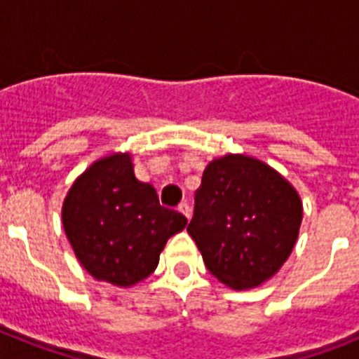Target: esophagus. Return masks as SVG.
<instances>
[{
	"label": "esophagus",
	"mask_w": 359,
	"mask_h": 359,
	"mask_svg": "<svg viewBox=\"0 0 359 359\" xmlns=\"http://www.w3.org/2000/svg\"><path fill=\"white\" fill-rule=\"evenodd\" d=\"M177 210L182 212L183 215H185L187 219H190V214H192V210H190V207H189V203L187 201H183V203H180V207H177Z\"/></svg>",
	"instance_id": "esophagus-1"
}]
</instances>
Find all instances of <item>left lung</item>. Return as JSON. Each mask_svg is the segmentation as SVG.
I'll list each match as a JSON object with an SVG mask.
<instances>
[{
	"instance_id": "1",
	"label": "left lung",
	"mask_w": 359,
	"mask_h": 359,
	"mask_svg": "<svg viewBox=\"0 0 359 359\" xmlns=\"http://www.w3.org/2000/svg\"><path fill=\"white\" fill-rule=\"evenodd\" d=\"M187 226L208 271L231 290H252L287 261L302 223L294 187L246 154L215 158L196 190Z\"/></svg>"
}]
</instances>
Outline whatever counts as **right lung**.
I'll return each instance as SVG.
<instances>
[{
  "instance_id": "right-lung-1",
  "label": "right lung",
  "mask_w": 359,
  "mask_h": 359,
  "mask_svg": "<svg viewBox=\"0 0 359 359\" xmlns=\"http://www.w3.org/2000/svg\"><path fill=\"white\" fill-rule=\"evenodd\" d=\"M62 226L91 277L129 287L156 269L187 217L161 207L154 187L136 180L129 152H115L75 180L62 203Z\"/></svg>"
}]
</instances>
